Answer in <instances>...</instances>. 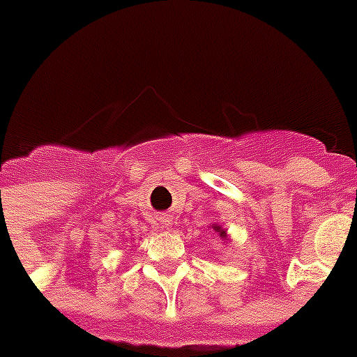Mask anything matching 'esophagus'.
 <instances>
[{"mask_svg":"<svg viewBox=\"0 0 357 357\" xmlns=\"http://www.w3.org/2000/svg\"><path fill=\"white\" fill-rule=\"evenodd\" d=\"M159 225H160V228H168V227H170V225H172V222H170V217H160Z\"/></svg>","mask_w":357,"mask_h":357,"instance_id":"esophagus-1","label":"esophagus"}]
</instances>
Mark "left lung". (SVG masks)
Wrapping results in <instances>:
<instances>
[{
	"mask_svg": "<svg viewBox=\"0 0 357 357\" xmlns=\"http://www.w3.org/2000/svg\"><path fill=\"white\" fill-rule=\"evenodd\" d=\"M211 230H213V234L215 236H217V238H221L222 241H225V243H227V239H228V232H227V228L225 227H221V225H217V222H213V225H211Z\"/></svg>",
	"mask_w": 357,
	"mask_h": 357,
	"instance_id": "8db88e82",
	"label": "left lung"
}]
</instances>
